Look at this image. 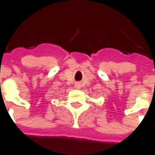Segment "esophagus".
<instances>
[{"label":"esophagus","mask_w":155,"mask_h":155,"mask_svg":"<svg viewBox=\"0 0 155 155\" xmlns=\"http://www.w3.org/2000/svg\"><path fill=\"white\" fill-rule=\"evenodd\" d=\"M75 87L77 88H80V87H81V84H80L79 83H77L75 84Z\"/></svg>","instance_id":"34e87169"}]
</instances>
